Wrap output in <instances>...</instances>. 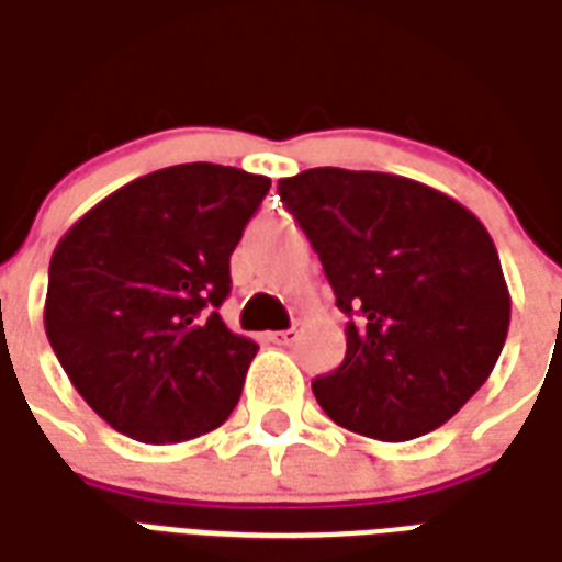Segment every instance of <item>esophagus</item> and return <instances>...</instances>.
Instances as JSON below:
<instances>
[{
    "instance_id": "1",
    "label": "esophagus",
    "mask_w": 562,
    "mask_h": 562,
    "mask_svg": "<svg viewBox=\"0 0 562 562\" xmlns=\"http://www.w3.org/2000/svg\"><path fill=\"white\" fill-rule=\"evenodd\" d=\"M270 342H277V346H292L297 340V328H289V330H280V334H268Z\"/></svg>"
}]
</instances>
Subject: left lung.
<instances>
[{"label":"left lung","mask_w":562,"mask_h":562,"mask_svg":"<svg viewBox=\"0 0 562 562\" xmlns=\"http://www.w3.org/2000/svg\"><path fill=\"white\" fill-rule=\"evenodd\" d=\"M280 198L318 252L346 325L342 364L313 382L346 430L415 439L482 389L512 316L491 234L409 177L310 168Z\"/></svg>","instance_id":"obj_1"}]
</instances>
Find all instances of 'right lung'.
<instances>
[{"label": "right lung", "mask_w": 562, "mask_h": 562, "mask_svg": "<svg viewBox=\"0 0 562 562\" xmlns=\"http://www.w3.org/2000/svg\"><path fill=\"white\" fill-rule=\"evenodd\" d=\"M261 173L213 161L144 173L56 244L44 330L92 413L138 442L216 430L258 346L228 330L232 252L268 195Z\"/></svg>", "instance_id": "right-lung-1"}]
</instances>
